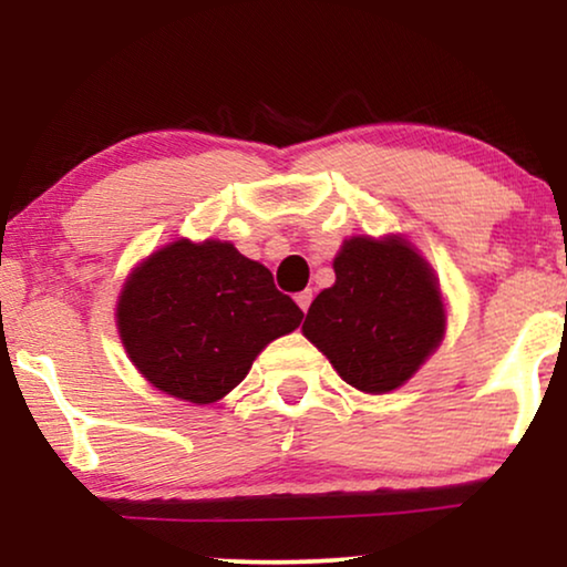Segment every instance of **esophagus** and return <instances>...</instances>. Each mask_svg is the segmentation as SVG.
I'll return each instance as SVG.
<instances>
[{"label":"esophagus","instance_id":"1","mask_svg":"<svg viewBox=\"0 0 567 567\" xmlns=\"http://www.w3.org/2000/svg\"><path fill=\"white\" fill-rule=\"evenodd\" d=\"M297 305L301 307V312H307L309 305H312V289H305L297 293Z\"/></svg>","mask_w":567,"mask_h":567}]
</instances>
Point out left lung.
<instances>
[{
	"label": "left lung",
	"mask_w": 567,
	"mask_h": 567,
	"mask_svg": "<svg viewBox=\"0 0 567 567\" xmlns=\"http://www.w3.org/2000/svg\"><path fill=\"white\" fill-rule=\"evenodd\" d=\"M332 268L336 284L317 293L301 330L355 390H398L444 338L429 262L400 237H353Z\"/></svg>",
	"instance_id": "obj_1"
}]
</instances>
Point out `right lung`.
<instances>
[{"label": "right lung", "mask_w": 567, "mask_h": 567, "mask_svg": "<svg viewBox=\"0 0 567 567\" xmlns=\"http://www.w3.org/2000/svg\"><path fill=\"white\" fill-rule=\"evenodd\" d=\"M305 312L266 266L229 243L162 247L128 276L118 330L134 367L173 398L208 405L235 390L270 340Z\"/></svg>", "instance_id": "1"}]
</instances>
